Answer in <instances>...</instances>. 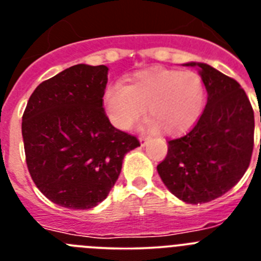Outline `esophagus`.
<instances>
[{
  "instance_id": "esophagus-1",
  "label": "esophagus",
  "mask_w": 261,
  "mask_h": 261,
  "mask_svg": "<svg viewBox=\"0 0 261 261\" xmlns=\"http://www.w3.org/2000/svg\"><path fill=\"white\" fill-rule=\"evenodd\" d=\"M147 140H149V138H147L146 136H141V137H140V144H141V146H145V145H146Z\"/></svg>"
}]
</instances>
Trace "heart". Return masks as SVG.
Masks as SVG:
<instances>
[{
    "label": "heart",
    "mask_w": 261,
    "mask_h": 261,
    "mask_svg": "<svg viewBox=\"0 0 261 261\" xmlns=\"http://www.w3.org/2000/svg\"><path fill=\"white\" fill-rule=\"evenodd\" d=\"M204 100V85L196 73L150 68L138 71L128 86L108 87L105 107L112 124L120 129L132 128L147 107L151 128L176 136L195 125Z\"/></svg>",
    "instance_id": "obj_1"
}]
</instances>
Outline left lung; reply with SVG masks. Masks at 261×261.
Masks as SVG:
<instances>
[{
	"label": "left lung",
	"mask_w": 261,
	"mask_h": 261,
	"mask_svg": "<svg viewBox=\"0 0 261 261\" xmlns=\"http://www.w3.org/2000/svg\"><path fill=\"white\" fill-rule=\"evenodd\" d=\"M184 65L200 68L208 102L190 132L168 141L167 155L156 170L177 199L202 204L225 195L244 175L253 150L255 119L237 81L208 64Z\"/></svg>",
	"instance_id": "1"
}]
</instances>
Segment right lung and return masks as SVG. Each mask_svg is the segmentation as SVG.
<instances>
[{"instance_id": "add662e5", "label": "right lung", "mask_w": 261, "mask_h": 261, "mask_svg": "<svg viewBox=\"0 0 261 261\" xmlns=\"http://www.w3.org/2000/svg\"><path fill=\"white\" fill-rule=\"evenodd\" d=\"M108 68L78 64L41 82L22 117L26 162L43 195L68 209L102 202L137 137L110 123L103 108Z\"/></svg>"}]
</instances>
